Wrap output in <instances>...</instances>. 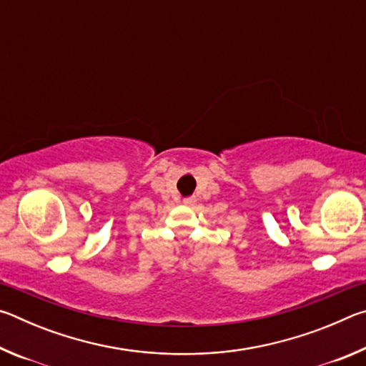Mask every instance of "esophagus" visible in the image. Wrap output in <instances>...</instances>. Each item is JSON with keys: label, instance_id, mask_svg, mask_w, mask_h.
<instances>
[{"label": "esophagus", "instance_id": "obj_1", "mask_svg": "<svg viewBox=\"0 0 366 366\" xmlns=\"http://www.w3.org/2000/svg\"><path fill=\"white\" fill-rule=\"evenodd\" d=\"M195 202H197V198H195V197H187V198H184V205H187V207H192V205H194Z\"/></svg>", "mask_w": 366, "mask_h": 366}]
</instances>
